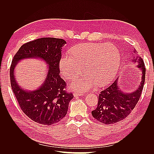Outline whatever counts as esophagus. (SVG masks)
Returning <instances> with one entry per match:
<instances>
[{
	"label": "esophagus",
	"instance_id": "obj_1",
	"mask_svg": "<svg viewBox=\"0 0 154 154\" xmlns=\"http://www.w3.org/2000/svg\"><path fill=\"white\" fill-rule=\"evenodd\" d=\"M73 95H74V96L78 97V96H82L83 94H82V93H81V92H74Z\"/></svg>",
	"mask_w": 154,
	"mask_h": 154
}]
</instances>
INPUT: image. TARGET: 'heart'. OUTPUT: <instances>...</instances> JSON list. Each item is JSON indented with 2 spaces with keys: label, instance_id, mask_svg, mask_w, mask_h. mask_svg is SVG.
Returning <instances> with one entry per match:
<instances>
[{
  "label": "heart",
  "instance_id": "b5f03b06",
  "mask_svg": "<svg viewBox=\"0 0 154 154\" xmlns=\"http://www.w3.org/2000/svg\"><path fill=\"white\" fill-rule=\"evenodd\" d=\"M121 55L118 48L112 44L86 43L78 45L60 60V68L67 79H73L81 72L83 66L85 74L74 82L73 90L86 92L96 84H108L117 74Z\"/></svg>",
  "mask_w": 154,
  "mask_h": 154
}]
</instances>
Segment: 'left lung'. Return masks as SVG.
Segmentation results:
<instances>
[{
    "label": "left lung",
    "mask_w": 154,
    "mask_h": 154,
    "mask_svg": "<svg viewBox=\"0 0 154 154\" xmlns=\"http://www.w3.org/2000/svg\"><path fill=\"white\" fill-rule=\"evenodd\" d=\"M132 62L137 63V67L141 72L140 84L134 91L124 92L120 89L118 79L112 84L100 92L97 108L92 111V115L96 120L105 124H112L120 122L131 112L141 96L145 80L146 69L140 56L134 49Z\"/></svg>",
    "instance_id": "8db88e82"
}]
</instances>
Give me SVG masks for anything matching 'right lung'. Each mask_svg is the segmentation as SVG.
<instances>
[{"mask_svg": "<svg viewBox=\"0 0 154 154\" xmlns=\"http://www.w3.org/2000/svg\"><path fill=\"white\" fill-rule=\"evenodd\" d=\"M66 44L63 39L41 38L22 45L13 57L10 68L12 90L24 113L34 122L44 125L59 122L67 114L69 103L74 96L67 93L66 82L60 76L59 63L62 49ZM36 58L48 66L43 84L36 90H26L18 85L15 69L24 59Z\"/></svg>", "mask_w": 154, "mask_h": 154, "instance_id": "1", "label": "right lung"}]
</instances>
